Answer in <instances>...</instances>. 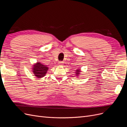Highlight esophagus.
I'll return each mask as SVG.
<instances>
[{
  "instance_id": "obj_1",
  "label": "esophagus",
  "mask_w": 127,
  "mask_h": 127,
  "mask_svg": "<svg viewBox=\"0 0 127 127\" xmlns=\"http://www.w3.org/2000/svg\"><path fill=\"white\" fill-rule=\"evenodd\" d=\"M63 62H62V61H60V62H59V63H58V65L59 66H63Z\"/></svg>"
}]
</instances>
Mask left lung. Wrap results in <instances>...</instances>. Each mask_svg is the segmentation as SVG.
Instances as JSON below:
<instances>
[{"instance_id":"1","label":"left lung","mask_w":127,"mask_h":127,"mask_svg":"<svg viewBox=\"0 0 127 127\" xmlns=\"http://www.w3.org/2000/svg\"><path fill=\"white\" fill-rule=\"evenodd\" d=\"M80 72H81V70H80V68H77L75 71V73H76V76H78L80 74Z\"/></svg>"}]
</instances>
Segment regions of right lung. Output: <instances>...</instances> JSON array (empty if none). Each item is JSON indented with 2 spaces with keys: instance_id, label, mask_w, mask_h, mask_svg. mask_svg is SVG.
Returning a JSON list of instances; mask_svg holds the SVG:
<instances>
[{
  "instance_id": "right-lung-1",
  "label": "right lung",
  "mask_w": 127,
  "mask_h": 127,
  "mask_svg": "<svg viewBox=\"0 0 127 127\" xmlns=\"http://www.w3.org/2000/svg\"><path fill=\"white\" fill-rule=\"evenodd\" d=\"M48 69L49 67L46 65H44L41 62H37L33 64L32 71L34 74L33 76H35L37 78H41L45 76Z\"/></svg>"
}]
</instances>
